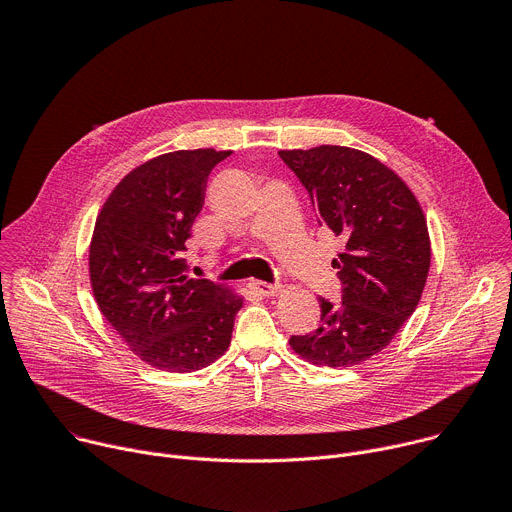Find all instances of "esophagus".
Instances as JSON below:
<instances>
[{"label":"esophagus","instance_id":"34e87169","mask_svg":"<svg viewBox=\"0 0 512 512\" xmlns=\"http://www.w3.org/2000/svg\"><path fill=\"white\" fill-rule=\"evenodd\" d=\"M249 285L263 298H275L281 294V285H273V283H265V281H251Z\"/></svg>","mask_w":512,"mask_h":512}]
</instances>
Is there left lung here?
<instances>
[{"label":"left lung","instance_id":"obj_1","mask_svg":"<svg viewBox=\"0 0 512 512\" xmlns=\"http://www.w3.org/2000/svg\"><path fill=\"white\" fill-rule=\"evenodd\" d=\"M308 190L318 223L342 239V300L320 302V326L291 336L296 354L322 367H354L381 352L415 312L431 259L423 210L377 158L344 145L281 150Z\"/></svg>","mask_w":512,"mask_h":512}]
</instances>
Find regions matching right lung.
Instances as JSON below:
<instances>
[{
    "label": "right lung",
    "instance_id": "add662e5",
    "mask_svg": "<svg viewBox=\"0 0 512 512\" xmlns=\"http://www.w3.org/2000/svg\"><path fill=\"white\" fill-rule=\"evenodd\" d=\"M231 152L180 150L131 170L103 204L89 249L101 314L154 369L192 373L223 356L243 298L188 277L182 251L208 174Z\"/></svg>",
    "mask_w": 512,
    "mask_h": 512
}]
</instances>
